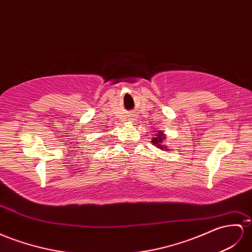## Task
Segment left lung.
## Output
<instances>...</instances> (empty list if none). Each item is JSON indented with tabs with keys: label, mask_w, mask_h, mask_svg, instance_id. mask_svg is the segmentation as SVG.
Instances as JSON below:
<instances>
[{
	"label": "left lung",
	"mask_w": 252,
	"mask_h": 252,
	"mask_svg": "<svg viewBox=\"0 0 252 252\" xmlns=\"http://www.w3.org/2000/svg\"><path fill=\"white\" fill-rule=\"evenodd\" d=\"M157 134H158V135H156V136H157V137H153V139H152V143H153V144H158V148H160V149H162V150H164L166 147H163V146H162V145H160V144H162V143H163V140L165 139V136H164V135L162 134V132H159V133H157Z\"/></svg>",
	"instance_id": "left-lung-1"
}]
</instances>
